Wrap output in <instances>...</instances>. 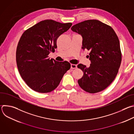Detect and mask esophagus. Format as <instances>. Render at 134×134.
I'll use <instances>...</instances> for the list:
<instances>
[{
	"label": "esophagus",
	"instance_id": "obj_1",
	"mask_svg": "<svg viewBox=\"0 0 134 134\" xmlns=\"http://www.w3.org/2000/svg\"><path fill=\"white\" fill-rule=\"evenodd\" d=\"M77 68V65L75 64H71V69H75Z\"/></svg>",
	"mask_w": 134,
	"mask_h": 134
}]
</instances>
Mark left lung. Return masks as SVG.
Returning <instances> with one entry per match:
<instances>
[{
	"instance_id": "left-lung-1",
	"label": "left lung",
	"mask_w": 134,
	"mask_h": 134,
	"mask_svg": "<svg viewBox=\"0 0 134 134\" xmlns=\"http://www.w3.org/2000/svg\"><path fill=\"white\" fill-rule=\"evenodd\" d=\"M71 29L83 37V49L89 52V67L79 64L84 72L78 80L80 86L90 93L100 92L108 87L118 72L121 52L118 37L109 25L97 20H88Z\"/></svg>"
}]
</instances>
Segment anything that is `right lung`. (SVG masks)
Returning <instances> with one entry per match:
<instances>
[{
    "label": "right lung",
    "mask_w": 134,
    "mask_h": 134,
    "mask_svg": "<svg viewBox=\"0 0 134 134\" xmlns=\"http://www.w3.org/2000/svg\"><path fill=\"white\" fill-rule=\"evenodd\" d=\"M71 25V23L46 20L27 29L22 35L16 52L17 66L22 78L32 90L42 93L52 91L70 68L68 62L50 59L48 55L57 48L58 37Z\"/></svg>",
    "instance_id": "right-lung-1"
}]
</instances>
